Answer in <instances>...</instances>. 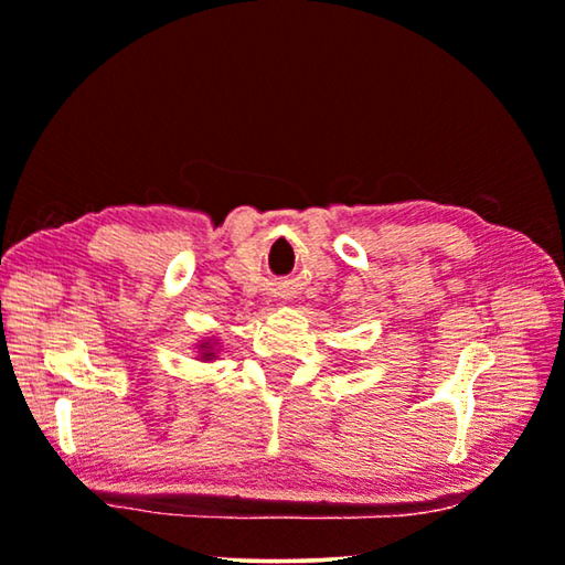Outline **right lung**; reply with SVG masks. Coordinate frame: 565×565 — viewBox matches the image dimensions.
Listing matches in <instances>:
<instances>
[{
    "label": "right lung",
    "mask_w": 565,
    "mask_h": 565,
    "mask_svg": "<svg viewBox=\"0 0 565 565\" xmlns=\"http://www.w3.org/2000/svg\"><path fill=\"white\" fill-rule=\"evenodd\" d=\"M215 342H210V340H205V342H200L198 344V352H200V360H215V348H213Z\"/></svg>",
    "instance_id": "add662e5"
}]
</instances>
